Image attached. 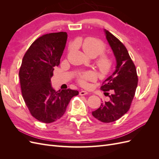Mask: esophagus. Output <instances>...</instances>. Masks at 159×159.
<instances>
[{
    "instance_id": "34e87169",
    "label": "esophagus",
    "mask_w": 159,
    "mask_h": 159,
    "mask_svg": "<svg viewBox=\"0 0 159 159\" xmlns=\"http://www.w3.org/2000/svg\"><path fill=\"white\" fill-rule=\"evenodd\" d=\"M88 93L86 91H84V90H81L80 92V95H87Z\"/></svg>"
}]
</instances>
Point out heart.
<instances>
[{
	"label": "heart",
	"instance_id": "1",
	"mask_svg": "<svg viewBox=\"0 0 159 159\" xmlns=\"http://www.w3.org/2000/svg\"><path fill=\"white\" fill-rule=\"evenodd\" d=\"M81 47L85 54L89 57H95L97 56L95 60V64L102 73L106 74L111 69L113 60L109 55L103 53L106 49V46L102 40L93 37H88L85 38L81 43ZM96 79L97 75L94 72L91 71L83 72L78 76L79 84L84 86L87 85L88 81H94Z\"/></svg>",
	"mask_w": 159,
	"mask_h": 159
}]
</instances>
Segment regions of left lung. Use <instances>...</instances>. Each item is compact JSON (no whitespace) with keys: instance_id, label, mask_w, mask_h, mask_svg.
<instances>
[{"instance_id":"left-lung-1","label":"left lung","mask_w":159,"mask_h":159,"mask_svg":"<svg viewBox=\"0 0 159 159\" xmlns=\"http://www.w3.org/2000/svg\"><path fill=\"white\" fill-rule=\"evenodd\" d=\"M107 40L117 60L116 70L102 84L101 89L111 91L108 102H102L101 106L92 111L93 116L103 123L117 121L130 109L138 84L136 67L126 47L117 38L105 30Z\"/></svg>"}]
</instances>
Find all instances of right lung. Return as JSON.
Listing matches in <instances>:
<instances>
[{
	"mask_svg": "<svg viewBox=\"0 0 159 159\" xmlns=\"http://www.w3.org/2000/svg\"><path fill=\"white\" fill-rule=\"evenodd\" d=\"M68 38L66 32L48 34L34 42L23 57L19 70L22 95L32 116L50 123L63 116L78 91H56L51 86L55 66H58Z\"/></svg>",
	"mask_w": 159,
	"mask_h": 159,
	"instance_id": "obj_1",
	"label": "right lung"
}]
</instances>
